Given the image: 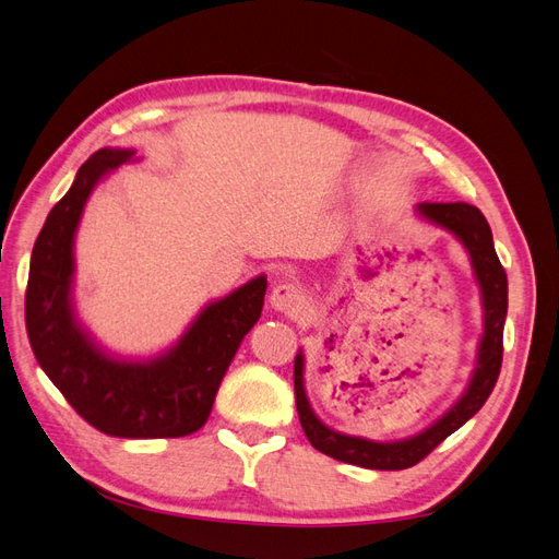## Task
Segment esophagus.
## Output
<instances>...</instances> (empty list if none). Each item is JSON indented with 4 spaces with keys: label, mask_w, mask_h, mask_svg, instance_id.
<instances>
[{
    "label": "esophagus",
    "mask_w": 559,
    "mask_h": 559,
    "mask_svg": "<svg viewBox=\"0 0 559 559\" xmlns=\"http://www.w3.org/2000/svg\"><path fill=\"white\" fill-rule=\"evenodd\" d=\"M267 300H270V308H273L275 312L294 314L302 306V292L296 284H277L275 289L270 292Z\"/></svg>",
    "instance_id": "esophagus-1"
}]
</instances>
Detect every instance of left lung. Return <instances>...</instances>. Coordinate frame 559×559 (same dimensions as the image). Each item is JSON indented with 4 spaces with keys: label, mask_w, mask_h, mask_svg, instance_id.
I'll return each instance as SVG.
<instances>
[{
    "label": "left lung",
    "mask_w": 559,
    "mask_h": 559,
    "mask_svg": "<svg viewBox=\"0 0 559 559\" xmlns=\"http://www.w3.org/2000/svg\"><path fill=\"white\" fill-rule=\"evenodd\" d=\"M415 216L450 233L468 253L483 308V333L476 347V364H473L464 392L429 427L413 436L396 438V441H373V438L337 431L314 413L306 389V352L300 347L294 364V389L300 427L306 431L312 448L333 456L337 462L378 471H401L415 466L438 443H443L450 433L466 425L483 408V403L492 394L499 378L503 324L506 312H509V280H506L495 251L492 230H489L487 218L478 207L466 205V202H419V205H415Z\"/></svg>",
    "instance_id": "8db88e82"
}]
</instances>
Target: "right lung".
<instances>
[{"mask_svg": "<svg viewBox=\"0 0 559 559\" xmlns=\"http://www.w3.org/2000/svg\"><path fill=\"white\" fill-rule=\"evenodd\" d=\"M138 160L134 148L105 146L79 167L32 249L25 324L41 370L88 425L118 438H179L205 427L235 352L261 317L267 280L257 275L205 302L173 345L148 357L99 343L76 312V230L97 186Z\"/></svg>", "mask_w": 559, "mask_h": 559, "instance_id": "1", "label": "right lung"}]
</instances>
